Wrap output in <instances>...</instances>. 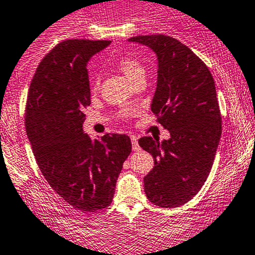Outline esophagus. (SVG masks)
I'll list each match as a JSON object with an SVG mask.
<instances>
[{
  "label": "esophagus",
  "instance_id": "esophagus-1",
  "mask_svg": "<svg viewBox=\"0 0 255 255\" xmlns=\"http://www.w3.org/2000/svg\"><path fill=\"white\" fill-rule=\"evenodd\" d=\"M130 140H132V148H133V150H140V146H139V144H138V139L135 137H132L130 138Z\"/></svg>",
  "mask_w": 255,
  "mask_h": 255
}]
</instances>
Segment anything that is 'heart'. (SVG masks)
Segmentation results:
<instances>
[{
    "mask_svg": "<svg viewBox=\"0 0 255 255\" xmlns=\"http://www.w3.org/2000/svg\"><path fill=\"white\" fill-rule=\"evenodd\" d=\"M115 65L121 73H123V75L126 76L130 82H137L138 80L145 79V68L139 60H138L135 56L133 55H121L118 58H116ZM100 84V78L97 74H94L91 76V87L92 90H97Z\"/></svg>",
    "mask_w": 255,
    "mask_h": 255,
    "instance_id": "heart-1",
    "label": "heart"
}]
</instances>
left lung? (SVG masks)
I'll return each mask as SVG.
<instances>
[{
    "label": "left lung",
    "mask_w": 255,
    "mask_h": 255,
    "mask_svg": "<svg viewBox=\"0 0 255 255\" xmlns=\"http://www.w3.org/2000/svg\"><path fill=\"white\" fill-rule=\"evenodd\" d=\"M145 45L158 60L151 111L170 132L159 142L143 137L139 145L154 158L144 176L151 204L179 207L192 199L206 181L222 133L215 81L204 61L179 40L164 34L128 39Z\"/></svg>",
    "instance_id": "8db88e82"
}]
</instances>
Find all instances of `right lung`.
I'll list each match as a JSON object with an SVG mask.
<instances>
[{"label": "right lung", "instance_id": "right-lung-1", "mask_svg": "<svg viewBox=\"0 0 255 255\" xmlns=\"http://www.w3.org/2000/svg\"><path fill=\"white\" fill-rule=\"evenodd\" d=\"M111 40L69 39L40 61L29 86L25 130L51 189L81 211L110 206L123 163L132 151L126 134L91 139L82 129L91 104L87 63Z\"/></svg>", "mask_w": 255, "mask_h": 255}]
</instances>
